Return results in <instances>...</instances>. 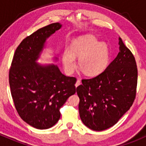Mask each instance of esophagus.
Here are the masks:
<instances>
[{
	"mask_svg": "<svg viewBox=\"0 0 146 146\" xmlns=\"http://www.w3.org/2000/svg\"><path fill=\"white\" fill-rule=\"evenodd\" d=\"M80 84H81L80 80H77V82H76V83H75V86H76V87H77V86H80Z\"/></svg>",
	"mask_w": 146,
	"mask_h": 146,
	"instance_id": "esophagus-1",
	"label": "esophagus"
}]
</instances>
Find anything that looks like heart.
I'll use <instances>...</instances> for the list:
<instances>
[{
	"label": "heart",
	"instance_id": "obj_1",
	"mask_svg": "<svg viewBox=\"0 0 146 146\" xmlns=\"http://www.w3.org/2000/svg\"><path fill=\"white\" fill-rule=\"evenodd\" d=\"M110 56L108 44L100 42L97 37L88 34L76 38L72 43V51L66 50L62 60L66 70L72 72L76 66L75 57H78L82 72L88 76H96L108 67Z\"/></svg>",
	"mask_w": 146,
	"mask_h": 146
}]
</instances>
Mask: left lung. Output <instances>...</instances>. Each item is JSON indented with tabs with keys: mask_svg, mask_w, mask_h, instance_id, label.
<instances>
[{
	"mask_svg": "<svg viewBox=\"0 0 146 146\" xmlns=\"http://www.w3.org/2000/svg\"><path fill=\"white\" fill-rule=\"evenodd\" d=\"M119 52L106 69L84 79L76 89L82 123L94 131L114 126L128 111L136 96L137 69L135 57L119 38Z\"/></svg>",
	"mask_w": 146,
	"mask_h": 146,
	"instance_id": "obj_1",
	"label": "left lung"
}]
</instances>
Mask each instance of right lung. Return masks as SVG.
<instances>
[{
	"mask_svg": "<svg viewBox=\"0 0 146 146\" xmlns=\"http://www.w3.org/2000/svg\"><path fill=\"white\" fill-rule=\"evenodd\" d=\"M61 27L59 23H52L24 38L15 50L9 70L17 111L25 122L38 129H47L57 123L60 108L76 92L75 77L65 76L53 64L37 63L47 38Z\"/></svg>",
	"mask_w": 146,
	"mask_h": 146,
	"instance_id": "obj_1",
	"label": "right lung"
}]
</instances>
